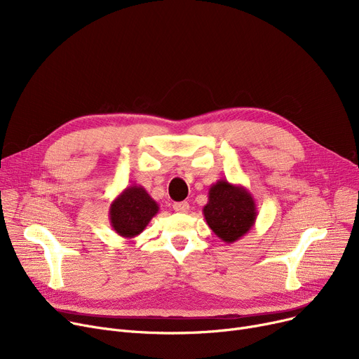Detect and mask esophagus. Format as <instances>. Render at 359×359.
<instances>
[{
    "label": "esophagus",
    "mask_w": 359,
    "mask_h": 359,
    "mask_svg": "<svg viewBox=\"0 0 359 359\" xmlns=\"http://www.w3.org/2000/svg\"><path fill=\"white\" fill-rule=\"evenodd\" d=\"M173 210H175L176 212L184 214V212L189 211V203H187L186 201H183V202H176V203L173 205Z\"/></svg>",
    "instance_id": "esophagus-1"
}]
</instances>
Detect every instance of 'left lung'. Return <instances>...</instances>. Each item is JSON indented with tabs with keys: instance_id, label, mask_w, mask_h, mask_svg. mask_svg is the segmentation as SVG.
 <instances>
[{
	"instance_id": "obj_1",
	"label": "left lung",
	"mask_w": 359,
	"mask_h": 359,
	"mask_svg": "<svg viewBox=\"0 0 359 359\" xmlns=\"http://www.w3.org/2000/svg\"><path fill=\"white\" fill-rule=\"evenodd\" d=\"M202 212L214 234L229 244L248 234L257 218L256 202L246 187L222 179L210 187Z\"/></svg>"
}]
</instances>
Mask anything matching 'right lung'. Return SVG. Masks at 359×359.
Returning <instances> with one entry per match:
<instances>
[{"label":"right lung","instance_id":"right-lung-1","mask_svg":"<svg viewBox=\"0 0 359 359\" xmlns=\"http://www.w3.org/2000/svg\"><path fill=\"white\" fill-rule=\"evenodd\" d=\"M158 210V203L141 184H130L110 203V225L121 237L134 238L145 230Z\"/></svg>","mask_w":359,"mask_h":359}]
</instances>
